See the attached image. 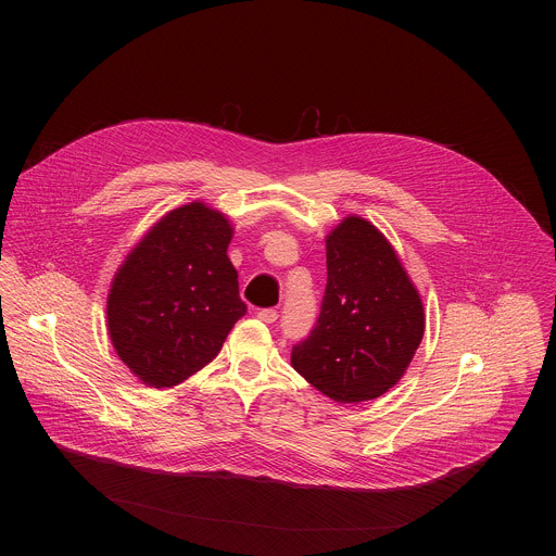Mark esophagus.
I'll use <instances>...</instances> for the list:
<instances>
[{
	"instance_id": "34e87169",
	"label": "esophagus",
	"mask_w": 556,
	"mask_h": 556,
	"mask_svg": "<svg viewBox=\"0 0 556 556\" xmlns=\"http://www.w3.org/2000/svg\"><path fill=\"white\" fill-rule=\"evenodd\" d=\"M277 316H279V314H277V309H273V307H264V309L257 312V319L264 321V324H275Z\"/></svg>"
}]
</instances>
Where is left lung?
<instances>
[{"label": "left lung", "instance_id": "1", "mask_svg": "<svg viewBox=\"0 0 556 556\" xmlns=\"http://www.w3.org/2000/svg\"><path fill=\"white\" fill-rule=\"evenodd\" d=\"M328 286L292 367L337 403L374 401L399 382L422 337L425 307L387 237L358 215L326 237Z\"/></svg>", "mask_w": 556, "mask_h": 556}]
</instances>
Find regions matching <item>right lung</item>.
<instances>
[{"label":"right lung","instance_id":"obj_1","mask_svg":"<svg viewBox=\"0 0 556 556\" xmlns=\"http://www.w3.org/2000/svg\"><path fill=\"white\" fill-rule=\"evenodd\" d=\"M228 217L191 202L157 219L114 275L108 332L147 387H174L208 365L247 314L226 251Z\"/></svg>","mask_w":556,"mask_h":556}]
</instances>
